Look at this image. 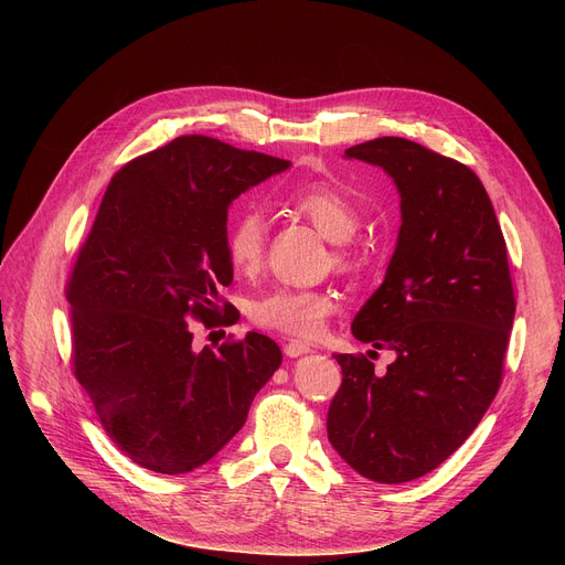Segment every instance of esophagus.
Masks as SVG:
<instances>
[{"label":"esophagus","mask_w":565,"mask_h":565,"mask_svg":"<svg viewBox=\"0 0 565 565\" xmlns=\"http://www.w3.org/2000/svg\"><path fill=\"white\" fill-rule=\"evenodd\" d=\"M284 352H286V358L295 360V358H302V354L311 352V348L307 343H300V341H290V343L284 345Z\"/></svg>","instance_id":"1"}]
</instances>
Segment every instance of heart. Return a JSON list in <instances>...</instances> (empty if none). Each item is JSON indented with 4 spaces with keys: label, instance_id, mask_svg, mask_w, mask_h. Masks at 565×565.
I'll use <instances>...</instances> for the list:
<instances>
[{
    "label": "heart",
    "instance_id": "1",
    "mask_svg": "<svg viewBox=\"0 0 565 565\" xmlns=\"http://www.w3.org/2000/svg\"><path fill=\"white\" fill-rule=\"evenodd\" d=\"M295 211L302 213L328 241L343 245L360 226L352 201L332 185H309L292 194ZM267 222L258 207L237 213L226 233V256L235 273H254L263 260ZM343 260L345 254L339 252ZM337 309V300L324 290L275 288L249 305V318L260 328L295 339H313Z\"/></svg>",
    "mask_w": 565,
    "mask_h": 565
}]
</instances>
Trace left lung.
<instances>
[{
    "instance_id": "obj_1",
    "label": "left lung",
    "mask_w": 565,
    "mask_h": 565,
    "mask_svg": "<svg viewBox=\"0 0 565 565\" xmlns=\"http://www.w3.org/2000/svg\"><path fill=\"white\" fill-rule=\"evenodd\" d=\"M345 158L380 167L401 196L394 256L350 328L396 362L377 375L364 354H334L328 437L364 479L407 483L447 460L497 396L515 318L507 243L469 167L403 137Z\"/></svg>"
}]
</instances>
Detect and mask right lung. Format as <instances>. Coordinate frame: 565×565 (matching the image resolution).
<instances>
[{"label": "right lung", "mask_w": 565, "mask_h": 565, "mask_svg": "<svg viewBox=\"0 0 565 565\" xmlns=\"http://www.w3.org/2000/svg\"><path fill=\"white\" fill-rule=\"evenodd\" d=\"M288 167L185 135L111 178L68 281L73 364L105 433L139 467L205 465L281 366L279 345L258 332L196 352L190 320H217L220 286L233 281L231 203Z\"/></svg>", "instance_id": "add662e5"}]
</instances>
